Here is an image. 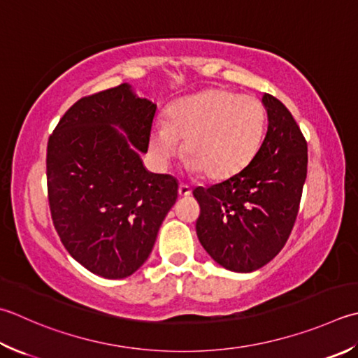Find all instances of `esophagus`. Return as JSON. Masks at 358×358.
Here are the masks:
<instances>
[{
	"label": "esophagus",
	"mask_w": 358,
	"mask_h": 358,
	"mask_svg": "<svg viewBox=\"0 0 358 358\" xmlns=\"http://www.w3.org/2000/svg\"><path fill=\"white\" fill-rule=\"evenodd\" d=\"M178 195H180V197H187V195H191V187L186 186V185H180L178 186Z\"/></svg>",
	"instance_id": "1"
}]
</instances>
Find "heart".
Here are the masks:
<instances>
[{
  "instance_id": "b5f03b06",
  "label": "heart",
  "mask_w": 358,
  "mask_h": 358,
  "mask_svg": "<svg viewBox=\"0 0 358 358\" xmlns=\"http://www.w3.org/2000/svg\"><path fill=\"white\" fill-rule=\"evenodd\" d=\"M265 108L255 96L213 88L175 101L166 122H155L149 147L157 166L166 169L185 141L187 171L222 181L247 167L261 147Z\"/></svg>"
}]
</instances>
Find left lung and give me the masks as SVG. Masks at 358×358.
<instances>
[{
    "label": "left lung",
    "mask_w": 358,
    "mask_h": 358,
    "mask_svg": "<svg viewBox=\"0 0 358 358\" xmlns=\"http://www.w3.org/2000/svg\"><path fill=\"white\" fill-rule=\"evenodd\" d=\"M268 127L255 158L234 177L195 187V231L220 267L251 273L267 265L292 233L307 177V143L285 105L265 93Z\"/></svg>",
    "instance_id": "1"
}]
</instances>
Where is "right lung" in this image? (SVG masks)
<instances>
[{"instance_id": "add662e5", "label": "right lung", "mask_w": 358, "mask_h": 358, "mask_svg": "<svg viewBox=\"0 0 358 358\" xmlns=\"http://www.w3.org/2000/svg\"><path fill=\"white\" fill-rule=\"evenodd\" d=\"M157 103L130 83L82 97L48 143V197L68 253L97 276L122 279L150 256L178 181L145 169Z\"/></svg>"}]
</instances>
